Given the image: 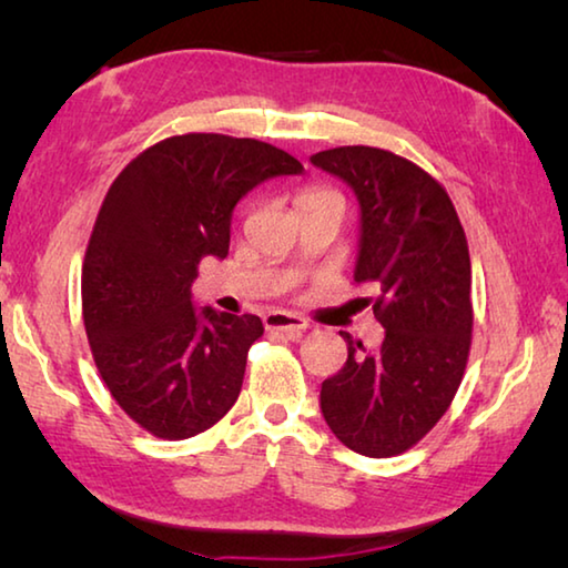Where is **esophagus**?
Here are the masks:
<instances>
[{"mask_svg": "<svg viewBox=\"0 0 568 568\" xmlns=\"http://www.w3.org/2000/svg\"><path fill=\"white\" fill-rule=\"evenodd\" d=\"M267 331H281L285 333L291 341H301L303 333L307 331V323L295 313H285V311H271L263 318Z\"/></svg>", "mask_w": 568, "mask_h": 568, "instance_id": "34e87169", "label": "esophagus"}]
</instances>
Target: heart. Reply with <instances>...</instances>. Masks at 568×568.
I'll return each mask as SVG.
<instances>
[{"mask_svg": "<svg viewBox=\"0 0 568 568\" xmlns=\"http://www.w3.org/2000/svg\"><path fill=\"white\" fill-rule=\"evenodd\" d=\"M318 195H333V192H328V190H307V192H303L301 197H297V203H301V200H307V197H318Z\"/></svg>", "mask_w": 568, "mask_h": 568, "instance_id": "heart-1", "label": "heart"}]
</instances>
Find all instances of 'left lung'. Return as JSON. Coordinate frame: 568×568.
<instances>
[{
	"instance_id": "left-lung-1",
	"label": "left lung",
	"mask_w": 568,
	"mask_h": 568,
	"mask_svg": "<svg viewBox=\"0 0 568 568\" xmlns=\"http://www.w3.org/2000/svg\"><path fill=\"white\" fill-rule=\"evenodd\" d=\"M311 162L348 185L361 207L353 281L368 285L386 328L378 348L348 343V361L321 386L335 438L361 456H398L436 426L464 378L474 305L468 243L448 192L388 150L348 145Z\"/></svg>"
}]
</instances>
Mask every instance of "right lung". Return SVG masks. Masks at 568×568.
<instances>
[{
    "label": "right lung",
    "mask_w": 568,
    "mask_h": 568,
    "mask_svg": "<svg viewBox=\"0 0 568 568\" xmlns=\"http://www.w3.org/2000/svg\"><path fill=\"white\" fill-rule=\"evenodd\" d=\"M267 142L190 132L140 152L108 190L82 265L84 331L104 386L152 436L182 440L240 396L257 315L195 307L203 257H223L250 190L301 175Z\"/></svg>",
    "instance_id": "obj_1"
}]
</instances>
